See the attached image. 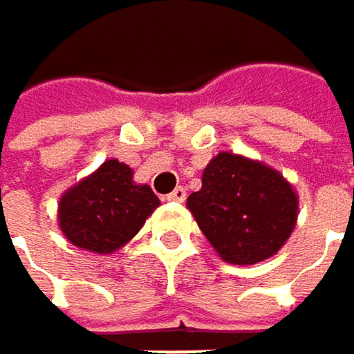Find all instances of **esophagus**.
Instances as JSON below:
<instances>
[{
	"instance_id": "esophagus-1",
	"label": "esophagus",
	"mask_w": 354,
	"mask_h": 354,
	"mask_svg": "<svg viewBox=\"0 0 354 354\" xmlns=\"http://www.w3.org/2000/svg\"><path fill=\"white\" fill-rule=\"evenodd\" d=\"M165 199H167V201H176V203H183V201L187 199V191H185L183 187H176Z\"/></svg>"
}]
</instances>
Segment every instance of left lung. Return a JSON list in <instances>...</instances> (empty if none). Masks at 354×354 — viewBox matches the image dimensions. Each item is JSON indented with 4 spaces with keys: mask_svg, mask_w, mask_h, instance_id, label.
I'll return each instance as SVG.
<instances>
[{
    "mask_svg": "<svg viewBox=\"0 0 354 354\" xmlns=\"http://www.w3.org/2000/svg\"><path fill=\"white\" fill-rule=\"evenodd\" d=\"M201 183L187 205L224 261H266L292 234L299 197L278 169L222 151L203 169Z\"/></svg>",
    "mask_w": 354,
    "mask_h": 354,
    "instance_id": "8db88e82",
    "label": "left lung"
}]
</instances>
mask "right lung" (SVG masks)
I'll use <instances>...</instances> for the list:
<instances>
[{"mask_svg": "<svg viewBox=\"0 0 354 354\" xmlns=\"http://www.w3.org/2000/svg\"><path fill=\"white\" fill-rule=\"evenodd\" d=\"M157 205L151 187L136 185L126 163L107 159L62 195L57 220L74 247L107 255L124 247Z\"/></svg>", "mask_w": 354, "mask_h": 354, "instance_id": "obj_1", "label": "right lung"}]
</instances>
